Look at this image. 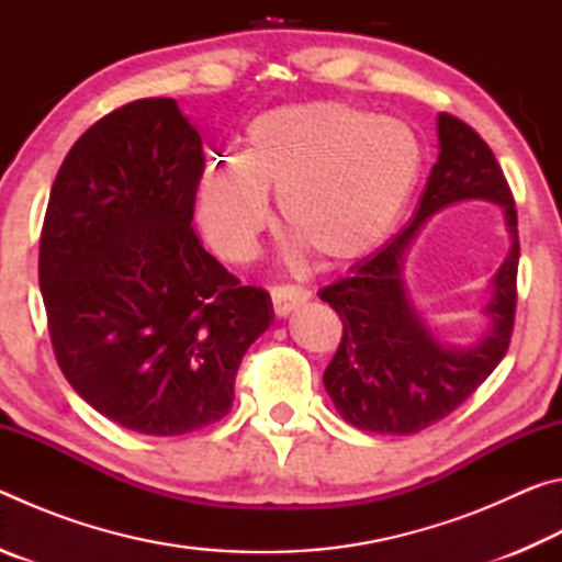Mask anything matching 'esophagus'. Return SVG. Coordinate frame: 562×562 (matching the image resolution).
<instances>
[{
  "instance_id": "1",
  "label": "esophagus",
  "mask_w": 562,
  "mask_h": 562,
  "mask_svg": "<svg viewBox=\"0 0 562 562\" xmlns=\"http://www.w3.org/2000/svg\"><path fill=\"white\" fill-rule=\"evenodd\" d=\"M272 307L278 317H288L294 310L310 300V292L297 284H280V288H272Z\"/></svg>"
}]
</instances>
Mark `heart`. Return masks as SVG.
Listing matches in <instances>:
<instances>
[{"instance_id":"1","label":"heart","mask_w":562,"mask_h":562,"mask_svg":"<svg viewBox=\"0 0 562 562\" xmlns=\"http://www.w3.org/2000/svg\"><path fill=\"white\" fill-rule=\"evenodd\" d=\"M424 146L404 121L347 101L292 103L250 121L237 158L205 160L195 213L231 262L250 260L278 195L282 233L319 265L376 250L412 203Z\"/></svg>"}]
</instances>
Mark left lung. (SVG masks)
Here are the masks:
<instances>
[{"instance_id":"obj_1","label":"left lung","mask_w":562,"mask_h":562,"mask_svg":"<svg viewBox=\"0 0 562 562\" xmlns=\"http://www.w3.org/2000/svg\"><path fill=\"white\" fill-rule=\"evenodd\" d=\"M439 158L412 221L319 292L345 335L325 369V389L339 416L359 431L416 434L461 406L498 367L516 315L518 217L506 178L483 138L463 121L439 113ZM486 200L502 207L512 237L507 260L490 281L482 314L487 329L465 346L443 340L405 282V258L423 225L443 206Z\"/></svg>"}]
</instances>
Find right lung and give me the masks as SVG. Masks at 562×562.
<instances>
[{"label": "right lung", "mask_w": 562, "mask_h": 562, "mask_svg": "<svg viewBox=\"0 0 562 562\" xmlns=\"http://www.w3.org/2000/svg\"><path fill=\"white\" fill-rule=\"evenodd\" d=\"M203 138L176 99L126 103L56 173L40 288L64 376L123 429L180 436L233 406L270 294L240 288L193 233Z\"/></svg>", "instance_id": "obj_1"}]
</instances>
